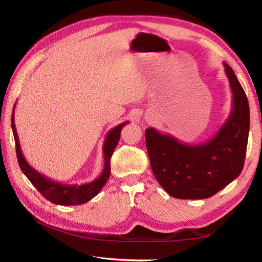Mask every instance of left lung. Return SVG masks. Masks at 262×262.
<instances>
[{
    "instance_id": "1",
    "label": "left lung",
    "mask_w": 262,
    "mask_h": 262,
    "mask_svg": "<svg viewBox=\"0 0 262 262\" xmlns=\"http://www.w3.org/2000/svg\"><path fill=\"white\" fill-rule=\"evenodd\" d=\"M225 74L232 92V110L212 139L200 144L181 143L155 128L145 129L150 165L159 185L177 199L200 200L215 195L241 174L245 162L250 106L228 63Z\"/></svg>"
}]
</instances>
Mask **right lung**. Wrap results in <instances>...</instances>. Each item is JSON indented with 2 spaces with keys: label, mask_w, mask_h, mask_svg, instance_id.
<instances>
[{
  "label": "right lung",
  "mask_w": 262,
  "mask_h": 262,
  "mask_svg": "<svg viewBox=\"0 0 262 262\" xmlns=\"http://www.w3.org/2000/svg\"><path fill=\"white\" fill-rule=\"evenodd\" d=\"M15 106H14V111H12V117H11V128L15 137L17 159H18L20 170L23 171V173L26 177H28V179L32 183L34 187L40 192L42 196L52 203H55V205H62V206L83 205V203L90 201L92 198L96 196V195L100 192V189L104 187L106 181H107V179L110 178L111 157H112L114 149L119 143V140H120V133H121L122 127L125 126L126 123H128V121L122 122L117 127L112 128V129L108 132V134L106 135V139L103 145L105 163H104L103 172H101V174L98 177V178L95 179L94 181H91V183H86L82 185H78V184L68 185V184H62V183H59V181L47 178L46 176H43L40 173V172L34 170V168L25 161L23 152H21L19 139H18V135H17V130L15 126V119H14Z\"/></svg>",
  "instance_id": "obj_1"
}]
</instances>
